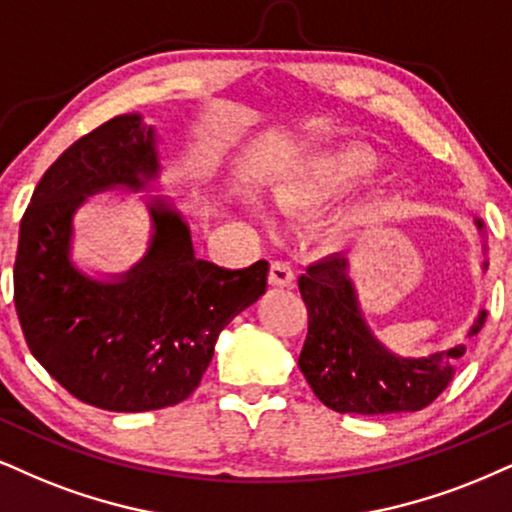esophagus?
Segmentation results:
<instances>
[{
    "mask_svg": "<svg viewBox=\"0 0 512 512\" xmlns=\"http://www.w3.org/2000/svg\"><path fill=\"white\" fill-rule=\"evenodd\" d=\"M268 282L273 287H292L294 285V270L285 261H273L268 270Z\"/></svg>",
    "mask_w": 512,
    "mask_h": 512,
    "instance_id": "obj_1",
    "label": "esophagus"
}]
</instances>
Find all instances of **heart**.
Instances as JSON below:
<instances>
[{
    "mask_svg": "<svg viewBox=\"0 0 512 512\" xmlns=\"http://www.w3.org/2000/svg\"><path fill=\"white\" fill-rule=\"evenodd\" d=\"M375 166V156L365 147L349 144L311 154L270 182L268 199L282 213H311L325 206L327 201L339 197L344 189L368 175ZM377 199L363 201L353 211L339 213L325 227L330 242H342L356 227H361L375 211Z\"/></svg>",
    "mask_w": 512,
    "mask_h": 512,
    "instance_id": "heart-1",
    "label": "heart"
}]
</instances>
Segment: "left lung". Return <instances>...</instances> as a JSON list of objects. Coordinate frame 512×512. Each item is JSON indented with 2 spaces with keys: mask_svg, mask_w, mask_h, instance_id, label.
<instances>
[{
  "mask_svg": "<svg viewBox=\"0 0 512 512\" xmlns=\"http://www.w3.org/2000/svg\"><path fill=\"white\" fill-rule=\"evenodd\" d=\"M482 239L484 223L475 218ZM487 254V242L482 244ZM349 258L327 256L299 277L308 311V334L299 368L313 394L337 413L387 415L415 413L437 399L453 380L465 344H453L430 356L403 358L372 337L363 320L358 294L349 277ZM489 263H482L487 270ZM487 311L472 320L468 337L482 330Z\"/></svg>",
  "mask_w": 512,
  "mask_h": 512,
  "instance_id": "left-lung-1",
  "label": "left lung"
}]
</instances>
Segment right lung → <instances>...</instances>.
Segmentation results:
<instances>
[{"label": "right lung", "instance_id": "add662e5", "mask_svg": "<svg viewBox=\"0 0 512 512\" xmlns=\"http://www.w3.org/2000/svg\"><path fill=\"white\" fill-rule=\"evenodd\" d=\"M159 135L123 113L80 137L49 166L21 220L14 299L25 342L63 389L113 413L185 401L218 334L256 304L268 263L225 270L194 254L192 232L166 197H144L147 254L130 270L92 277L73 263V218L87 197L159 180Z\"/></svg>", "mask_w": 512, "mask_h": 512}]
</instances>
